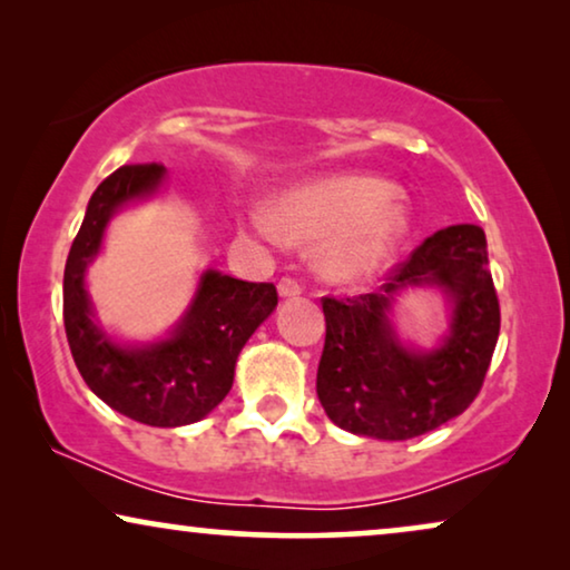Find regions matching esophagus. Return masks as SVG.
Here are the masks:
<instances>
[{
	"instance_id": "1",
	"label": "esophagus",
	"mask_w": 570,
	"mask_h": 570,
	"mask_svg": "<svg viewBox=\"0 0 570 570\" xmlns=\"http://www.w3.org/2000/svg\"><path fill=\"white\" fill-rule=\"evenodd\" d=\"M278 294L281 297H299L302 294V284L297 278H289V276H284L278 281Z\"/></svg>"
}]
</instances>
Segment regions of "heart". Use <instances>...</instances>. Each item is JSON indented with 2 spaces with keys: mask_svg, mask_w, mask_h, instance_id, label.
<instances>
[{
  "mask_svg": "<svg viewBox=\"0 0 570 570\" xmlns=\"http://www.w3.org/2000/svg\"><path fill=\"white\" fill-rule=\"evenodd\" d=\"M247 222L261 237L321 245L333 278L364 281L383 271L409 232V203L401 189L370 174H331L278 197V208L257 206Z\"/></svg>",
  "mask_w": 570,
  "mask_h": 570,
  "instance_id": "1",
  "label": "heart"
}]
</instances>
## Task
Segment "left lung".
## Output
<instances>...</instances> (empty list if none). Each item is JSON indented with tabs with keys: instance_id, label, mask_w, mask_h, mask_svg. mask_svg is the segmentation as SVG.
<instances>
[{
	"instance_id": "8db88e82",
	"label": "left lung",
	"mask_w": 570,
	"mask_h": 570,
	"mask_svg": "<svg viewBox=\"0 0 570 570\" xmlns=\"http://www.w3.org/2000/svg\"><path fill=\"white\" fill-rule=\"evenodd\" d=\"M406 285H438L452 299V328L432 353L400 344L387 321ZM325 346L317 399L333 424L354 435L409 440L459 416L480 393L500 333V305L488 268V239L474 224L440 229L381 289L323 297Z\"/></svg>"
}]
</instances>
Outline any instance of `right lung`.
I'll return each instance as SVG.
<instances>
[{
	"label": "right lung",
	"instance_id": "1",
	"mask_svg": "<svg viewBox=\"0 0 570 570\" xmlns=\"http://www.w3.org/2000/svg\"><path fill=\"white\" fill-rule=\"evenodd\" d=\"M161 164L121 166L90 195L86 218L65 265V331L82 381L119 414L150 428H181L222 404L234 364L257 325L278 305L273 284H249L206 271L169 338L121 346L94 321L86 268L101 249L109 218L161 187Z\"/></svg>",
	"mask_w": 570,
	"mask_h": 570
}]
</instances>
